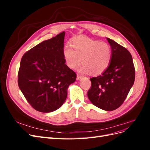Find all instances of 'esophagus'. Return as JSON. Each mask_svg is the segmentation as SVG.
I'll use <instances>...</instances> for the list:
<instances>
[{
    "instance_id": "esophagus-1",
    "label": "esophagus",
    "mask_w": 150,
    "mask_h": 150,
    "mask_svg": "<svg viewBox=\"0 0 150 150\" xmlns=\"http://www.w3.org/2000/svg\"><path fill=\"white\" fill-rule=\"evenodd\" d=\"M82 78H83L82 76H81L79 74H77V77H76V79L77 80H80Z\"/></svg>"
}]
</instances>
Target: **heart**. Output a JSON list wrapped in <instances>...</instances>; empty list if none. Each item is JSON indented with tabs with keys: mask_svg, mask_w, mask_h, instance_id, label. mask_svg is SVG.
I'll use <instances>...</instances> for the list:
<instances>
[{
	"mask_svg": "<svg viewBox=\"0 0 150 150\" xmlns=\"http://www.w3.org/2000/svg\"><path fill=\"white\" fill-rule=\"evenodd\" d=\"M71 46H66L62 51L66 65L74 69L81 62L79 71L90 72L93 75L100 74L106 70L112 58L110 44L86 38H76Z\"/></svg>",
	"mask_w": 150,
	"mask_h": 150,
	"instance_id": "heart-1",
	"label": "heart"
}]
</instances>
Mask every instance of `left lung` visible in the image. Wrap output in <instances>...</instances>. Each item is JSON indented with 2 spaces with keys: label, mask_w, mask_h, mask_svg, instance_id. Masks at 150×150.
<instances>
[{
  "label": "left lung",
  "mask_w": 150,
  "mask_h": 150,
  "mask_svg": "<svg viewBox=\"0 0 150 150\" xmlns=\"http://www.w3.org/2000/svg\"><path fill=\"white\" fill-rule=\"evenodd\" d=\"M107 40L112 49L111 62L101 75L90 78L88 97L94 106L110 111L118 108L128 96L134 82L135 69L128 50L115 40Z\"/></svg>",
  "instance_id": "1"
}]
</instances>
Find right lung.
Returning <instances> with one entry per match:
<instances>
[{"label":"right lung","instance_id":"1","mask_svg":"<svg viewBox=\"0 0 150 150\" xmlns=\"http://www.w3.org/2000/svg\"><path fill=\"white\" fill-rule=\"evenodd\" d=\"M65 32L44 40L22 56L18 85L27 101L42 112L57 110L66 101L76 74L65 64L62 51Z\"/></svg>","mask_w":150,"mask_h":150}]
</instances>
